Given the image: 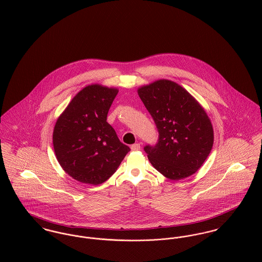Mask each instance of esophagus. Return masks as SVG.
<instances>
[{
    "label": "esophagus",
    "mask_w": 262,
    "mask_h": 262,
    "mask_svg": "<svg viewBox=\"0 0 262 262\" xmlns=\"http://www.w3.org/2000/svg\"><path fill=\"white\" fill-rule=\"evenodd\" d=\"M131 149L133 150V151L140 150V144H139V143H135V144L131 145Z\"/></svg>",
    "instance_id": "esophagus-1"
}]
</instances>
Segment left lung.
<instances>
[{
	"label": "left lung",
	"mask_w": 262,
	"mask_h": 262,
	"mask_svg": "<svg viewBox=\"0 0 262 262\" xmlns=\"http://www.w3.org/2000/svg\"><path fill=\"white\" fill-rule=\"evenodd\" d=\"M138 95L158 131L157 143L144 147L150 163L172 181L193 174L214 143L207 113L184 88L168 79L141 86Z\"/></svg>",
	"instance_id": "left-lung-1"
}]
</instances>
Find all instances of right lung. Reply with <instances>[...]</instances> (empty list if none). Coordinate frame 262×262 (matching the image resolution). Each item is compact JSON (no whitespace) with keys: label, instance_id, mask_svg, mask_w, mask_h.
<instances>
[{"label":"right lung","instance_id":"obj_1","mask_svg":"<svg viewBox=\"0 0 262 262\" xmlns=\"http://www.w3.org/2000/svg\"><path fill=\"white\" fill-rule=\"evenodd\" d=\"M117 94V89L88 85L56 121L52 137L56 158L63 170L80 183H105L130 151L107 122Z\"/></svg>","mask_w":262,"mask_h":262}]
</instances>
